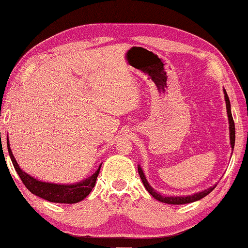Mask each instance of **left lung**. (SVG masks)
I'll return each instance as SVG.
<instances>
[{
  "mask_svg": "<svg viewBox=\"0 0 248 248\" xmlns=\"http://www.w3.org/2000/svg\"><path fill=\"white\" fill-rule=\"evenodd\" d=\"M224 94H225V101H226V109H227V116H228V124H230V140H231V147L232 149L234 148V143H235V126H234V121H233L232 118V113H231V102L230 99H228V95L226 93V91L224 89ZM138 172L139 175H140L141 180H142L143 186L145 188L148 190L149 194L154 198V199L161 201V202L165 203H170V205H184V203H189V202H194V201H198L202 198H205L206 195L209 194L214 188H216L217 185H214L213 187H209V188L202 190V192H198L194 193L192 195H185V197H165V195H161L160 193L155 192V189L151 185L148 184L147 181L145 174H143L142 168L140 166H138Z\"/></svg>",
  "mask_w": 248,
  "mask_h": 248,
  "instance_id": "1",
  "label": "left lung"
}]
</instances>
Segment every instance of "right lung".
Wrapping results in <instances>:
<instances>
[{"instance_id":"obj_1","label":"right lung","mask_w":248,"mask_h":248,"mask_svg":"<svg viewBox=\"0 0 248 248\" xmlns=\"http://www.w3.org/2000/svg\"><path fill=\"white\" fill-rule=\"evenodd\" d=\"M7 146L8 152H9V156L12 159L14 168L17 172L18 176L22 180L24 186L27 187L32 194L37 195V197L42 198V199L50 201V202H58V203H75L78 201L83 200L89 195L92 189L94 188L95 182H96L97 175L100 173V168L101 165L99 166L97 170L93 175L89 178L84 179V180L76 182L72 185H59V184H50V182H45L36 180L35 178L23 172L20 168L17 162H16L15 157H14L12 149H10L9 141L7 139Z\"/></svg>"}]
</instances>
